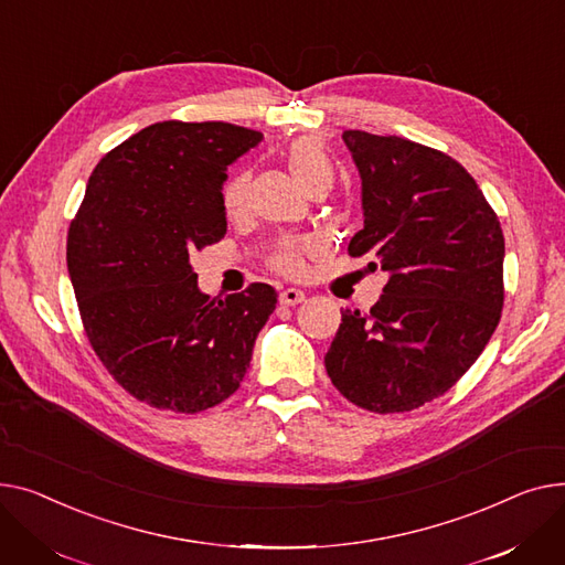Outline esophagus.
Returning <instances> with one entry per match:
<instances>
[{"instance_id": "obj_1", "label": "esophagus", "mask_w": 565, "mask_h": 565, "mask_svg": "<svg viewBox=\"0 0 565 565\" xmlns=\"http://www.w3.org/2000/svg\"><path fill=\"white\" fill-rule=\"evenodd\" d=\"M278 298H280V306H298V303L306 301V291L289 287V289H282Z\"/></svg>"}]
</instances>
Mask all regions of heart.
Returning <instances> with one entry per match:
<instances>
[{"label": "heart", "mask_w": 565, "mask_h": 565, "mask_svg": "<svg viewBox=\"0 0 565 565\" xmlns=\"http://www.w3.org/2000/svg\"><path fill=\"white\" fill-rule=\"evenodd\" d=\"M287 166H289L294 180L303 189L312 186L315 182L333 184V175H335L333 161H330L323 146L312 139L291 141V146L287 148ZM246 191H248V178L244 173L230 178L223 184L221 205H223V214L227 218L242 216V212L246 207ZM310 248H312V244L306 239L280 242L274 248L269 264L276 271H280L285 276H298L306 269V255L310 253Z\"/></svg>", "instance_id": "1"}]
</instances>
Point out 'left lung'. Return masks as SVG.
<instances>
[{"label": "left lung", "mask_w": 565, "mask_h": 565, "mask_svg": "<svg viewBox=\"0 0 565 565\" xmlns=\"http://www.w3.org/2000/svg\"><path fill=\"white\" fill-rule=\"evenodd\" d=\"M362 178L364 227L349 255L390 274L370 312H342L323 362L372 413L434 402L486 349L504 308V235L475 178L449 154L347 129Z\"/></svg>", "instance_id": "obj_1"}]
</instances>
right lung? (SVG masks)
I'll return each mask as SVG.
<instances>
[{
    "mask_svg": "<svg viewBox=\"0 0 565 565\" xmlns=\"http://www.w3.org/2000/svg\"><path fill=\"white\" fill-rule=\"evenodd\" d=\"M262 135L232 122H154L93 169L65 259L86 338L135 399L201 413L235 394L276 289L210 298L189 253L223 239L227 163Z\"/></svg>",
    "mask_w": 565,
    "mask_h": 565,
    "instance_id": "obj_1",
    "label": "right lung"
}]
</instances>
